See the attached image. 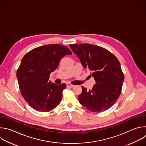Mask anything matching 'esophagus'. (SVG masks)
Returning <instances> with one entry per match:
<instances>
[{
	"label": "esophagus",
	"instance_id": "obj_1",
	"mask_svg": "<svg viewBox=\"0 0 146 146\" xmlns=\"http://www.w3.org/2000/svg\"><path fill=\"white\" fill-rule=\"evenodd\" d=\"M66 86H67V87H69V88H73L74 86V85H72V84H69V83H68L66 84Z\"/></svg>",
	"mask_w": 146,
	"mask_h": 146
}]
</instances>
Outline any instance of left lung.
Returning a JSON list of instances; mask_svg holds the SVG:
<instances>
[{"label":"left lung","instance_id":"left-lung-1","mask_svg":"<svg viewBox=\"0 0 146 146\" xmlns=\"http://www.w3.org/2000/svg\"><path fill=\"white\" fill-rule=\"evenodd\" d=\"M83 67L91 72L96 84L89 90L82 86L79 103L88 110L103 112L111 107L121 92L124 76L118 59L102 47L88 43L70 44Z\"/></svg>","mask_w":146,"mask_h":146}]
</instances>
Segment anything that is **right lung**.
Wrapping results in <instances>:
<instances>
[{
	"label": "right lung",
	"mask_w": 146,
	"mask_h": 146,
	"mask_svg": "<svg viewBox=\"0 0 146 146\" xmlns=\"http://www.w3.org/2000/svg\"><path fill=\"white\" fill-rule=\"evenodd\" d=\"M72 54L66 46L50 44L34 48L23 57L17 77L22 97L34 110L46 112L60 103L66 85L52 83L49 76L63 57Z\"/></svg>",
	"instance_id": "1"
}]
</instances>
